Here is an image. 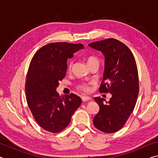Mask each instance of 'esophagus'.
Listing matches in <instances>:
<instances>
[{
	"label": "esophagus",
	"mask_w": 158,
	"mask_h": 158,
	"mask_svg": "<svg viewBox=\"0 0 158 158\" xmlns=\"http://www.w3.org/2000/svg\"><path fill=\"white\" fill-rule=\"evenodd\" d=\"M81 100H82L83 102H87V101L91 100V98L89 97V96L84 95V96H82V97H81Z\"/></svg>",
	"instance_id": "esophagus-1"
}]
</instances>
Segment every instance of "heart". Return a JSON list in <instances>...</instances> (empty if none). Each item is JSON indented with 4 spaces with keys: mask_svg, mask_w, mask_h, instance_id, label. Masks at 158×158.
<instances>
[{
    "mask_svg": "<svg viewBox=\"0 0 158 158\" xmlns=\"http://www.w3.org/2000/svg\"><path fill=\"white\" fill-rule=\"evenodd\" d=\"M87 63L88 65H89V66L92 65L93 64H98V65H100V60H99V59L97 57L90 56L87 58ZM71 67H72V63H70L69 65V69H71ZM79 88L80 89L85 90V91H87V90H89V86H88L85 84H82L81 85H79Z\"/></svg>",
    "mask_w": 158,
    "mask_h": 158,
    "instance_id": "b5f03b06",
    "label": "heart"
}]
</instances>
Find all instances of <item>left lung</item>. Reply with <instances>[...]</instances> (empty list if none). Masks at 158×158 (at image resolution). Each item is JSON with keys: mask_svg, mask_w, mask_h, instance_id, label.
<instances>
[{"mask_svg": "<svg viewBox=\"0 0 158 158\" xmlns=\"http://www.w3.org/2000/svg\"><path fill=\"white\" fill-rule=\"evenodd\" d=\"M89 46L100 51L105 58L99 91L112 95L106 103L105 99L94 98L100 111L93 118V124L103 132H116L123 127L137 102L139 90L137 64L129 48L118 40L106 39Z\"/></svg>", "mask_w": 158, "mask_h": 158, "instance_id": "left-lung-1", "label": "left lung"}]
</instances>
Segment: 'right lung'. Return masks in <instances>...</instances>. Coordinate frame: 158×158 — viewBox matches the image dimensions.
<instances>
[{"mask_svg":"<svg viewBox=\"0 0 158 158\" xmlns=\"http://www.w3.org/2000/svg\"><path fill=\"white\" fill-rule=\"evenodd\" d=\"M84 48L82 44L50 43L37 51L31 61L25 84L26 101L36 122L48 132L65 129L81 105L79 96H60L56 88L65 76L68 58Z\"/></svg>","mask_w":158,"mask_h":158,"instance_id":"obj_1","label":"right lung"}]
</instances>
